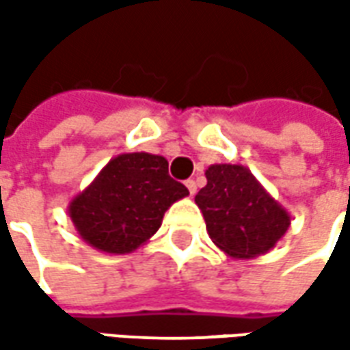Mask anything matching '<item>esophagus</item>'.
<instances>
[{
  "mask_svg": "<svg viewBox=\"0 0 350 350\" xmlns=\"http://www.w3.org/2000/svg\"><path fill=\"white\" fill-rule=\"evenodd\" d=\"M187 188H188V192H190V196H194L196 190H198V187H196V180L188 179L187 180Z\"/></svg>",
  "mask_w": 350,
  "mask_h": 350,
  "instance_id": "esophagus-1",
  "label": "esophagus"
}]
</instances>
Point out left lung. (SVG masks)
Returning a JSON list of instances; mask_svg holds the SVG:
<instances>
[{"mask_svg":"<svg viewBox=\"0 0 350 350\" xmlns=\"http://www.w3.org/2000/svg\"><path fill=\"white\" fill-rule=\"evenodd\" d=\"M207 185L196 196L207 234L226 256L250 260L266 254L290 228V213L241 163H213Z\"/></svg>","mask_w":350,"mask_h":350,"instance_id":"left-lung-1","label":"left lung"}]
</instances>
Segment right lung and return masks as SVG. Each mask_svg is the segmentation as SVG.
<instances>
[{
    "instance_id": "obj_1",
    "label": "right lung",
    "mask_w": 350,
    "mask_h": 350,
    "mask_svg": "<svg viewBox=\"0 0 350 350\" xmlns=\"http://www.w3.org/2000/svg\"><path fill=\"white\" fill-rule=\"evenodd\" d=\"M167 160L148 152L111 158L83 192L69 202L77 234L105 254H130L162 226L165 211L188 196L173 180Z\"/></svg>"
}]
</instances>
